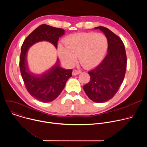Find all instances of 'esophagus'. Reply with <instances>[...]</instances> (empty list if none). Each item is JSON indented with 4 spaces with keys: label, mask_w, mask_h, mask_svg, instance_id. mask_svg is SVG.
<instances>
[{
    "label": "esophagus",
    "mask_w": 147,
    "mask_h": 147,
    "mask_svg": "<svg viewBox=\"0 0 147 147\" xmlns=\"http://www.w3.org/2000/svg\"><path fill=\"white\" fill-rule=\"evenodd\" d=\"M80 73H81V71H80V70H73V73H72V74H73V76H77V75L79 74Z\"/></svg>",
    "instance_id": "obj_1"
}]
</instances>
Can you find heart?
Here are the masks:
<instances>
[{"instance_id": "heart-1", "label": "heart", "mask_w": 147, "mask_h": 147, "mask_svg": "<svg viewBox=\"0 0 147 147\" xmlns=\"http://www.w3.org/2000/svg\"><path fill=\"white\" fill-rule=\"evenodd\" d=\"M65 47L59 45L57 51L60 60L68 66H73L78 56L81 64L92 68L103 59L108 50L107 37L101 33L83 32L70 35L63 40Z\"/></svg>"}]
</instances>
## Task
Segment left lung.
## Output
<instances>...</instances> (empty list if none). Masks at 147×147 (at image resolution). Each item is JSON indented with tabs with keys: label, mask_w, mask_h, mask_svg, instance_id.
<instances>
[{
	"label": "left lung",
	"mask_w": 147,
	"mask_h": 147,
	"mask_svg": "<svg viewBox=\"0 0 147 147\" xmlns=\"http://www.w3.org/2000/svg\"><path fill=\"white\" fill-rule=\"evenodd\" d=\"M94 28L100 30L107 37L108 54L96 67L88 72L90 81L83 89L91 100L102 103L112 98L121 85L127 57L123 42L117 35L102 26Z\"/></svg>",
	"instance_id": "8db88e82"
}]
</instances>
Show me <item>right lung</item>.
Listing matches in <instances>:
<instances>
[{
    "instance_id": "add662e5",
    "label": "right lung",
    "mask_w": 147,
    "mask_h": 147,
    "mask_svg": "<svg viewBox=\"0 0 147 147\" xmlns=\"http://www.w3.org/2000/svg\"><path fill=\"white\" fill-rule=\"evenodd\" d=\"M65 31L47 24L37 27L25 39L22 47L20 57V69L26 87L30 94L36 99L48 103L55 100L65 87L72 75V70H66L60 66L59 60L48 70L40 75H35L28 71L27 55L28 49L40 41H47L56 49L60 37Z\"/></svg>"
}]
</instances>
